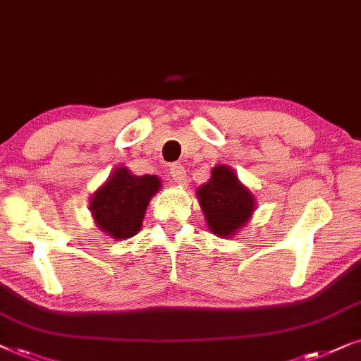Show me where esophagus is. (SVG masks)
<instances>
[{
    "mask_svg": "<svg viewBox=\"0 0 361 361\" xmlns=\"http://www.w3.org/2000/svg\"><path fill=\"white\" fill-rule=\"evenodd\" d=\"M170 176L173 178V181H175L176 185H180V186L186 185V171L181 165H173L170 168Z\"/></svg>",
    "mask_w": 361,
    "mask_h": 361,
    "instance_id": "1",
    "label": "esophagus"
}]
</instances>
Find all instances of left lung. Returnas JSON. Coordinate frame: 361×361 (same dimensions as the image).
<instances>
[{
  "label": "left lung",
  "instance_id": "8db88e82",
  "mask_svg": "<svg viewBox=\"0 0 361 361\" xmlns=\"http://www.w3.org/2000/svg\"><path fill=\"white\" fill-rule=\"evenodd\" d=\"M208 229L218 238L236 236L256 211L252 191L228 165H216L211 178L196 191Z\"/></svg>",
  "mask_w": 361,
  "mask_h": 361
}]
</instances>
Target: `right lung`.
<instances>
[{"instance_id":"1","label":"right lung","mask_w":361,"mask_h":361,"mask_svg":"<svg viewBox=\"0 0 361 361\" xmlns=\"http://www.w3.org/2000/svg\"><path fill=\"white\" fill-rule=\"evenodd\" d=\"M161 188L157 175L137 176L118 166L90 196L89 209L94 223L115 241L135 236L140 231L148 203Z\"/></svg>"}]
</instances>
